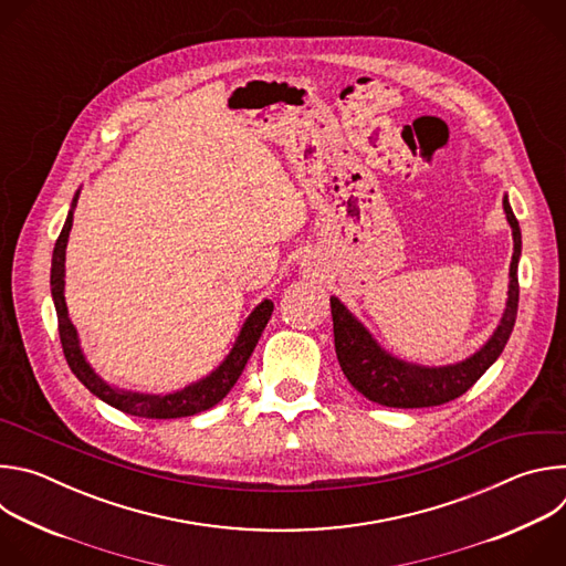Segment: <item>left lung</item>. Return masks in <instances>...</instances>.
Instances as JSON below:
<instances>
[{
    "mask_svg": "<svg viewBox=\"0 0 566 566\" xmlns=\"http://www.w3.org/2000/svg\"><path fill=\"white\" fill-rule=\"evenodd\" d=\"M504 212L513 230V260H511V282L509 300L502 319L493 336L483 343L479 352L461 363L443 367H426L417 363H406L389 352H385L374 336L365 329L363 322L336 297L332 295V317H334V343L338 363L347 380L369 400L385 408H432L443 406L448 400L465 394L504 352L517 317L520 282L517 264L522 255V232L513 214L509 197L504 195Z\"/></svg>",
    "mask_w": 566,
    "mask_h": 566,
    "instance_id": "1",
    "label": "left lung"
}]
</instances>
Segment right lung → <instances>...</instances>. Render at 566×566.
<instances>
[{
	"label": "right lung",
	"mask_w": 566,
	"mask_h": 566,
	"mask_svg": "<svg viewBox=\"0 0 566 566\" xmlns=\"http://www.w3.org/2000/svg\"><path fill=\"white\" fill-rule=\"evenodd\" d=\"M77 197H80V190L75 192V197L71 201V210H69L62 232L55 241L53 260H51V295H53V304H55V313H57V332H60L62 352H64V358H66L71 371L94 396L105 400L107 406H112L125 415H132V417L179 419V417H192L203 410H210L232 389V385L237 382L241 371H244L264 327L269 325L271 313H273V302L264 300L253 308V313L244 322V327H241L230 354L223 358V363L214 371H210L206 378H201L197 382H190L188 387H184L179 391H172L166 396L140 394V391H129V389H120V387L105 382L94 371V367L87 363L83 349H80L77 332L71 325L69 308L64 302L66 241H69V232L73 226V210H75Z\"/></svg>",
	"instance_id": "add662e5"
}]
</instances>
